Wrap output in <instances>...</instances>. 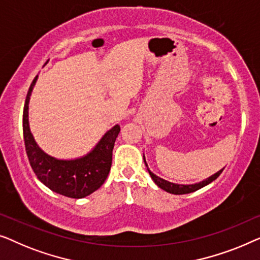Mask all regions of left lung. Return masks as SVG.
I'll return each mask as SVG.
<instances>
[{"label": "left lung", "mask_w": 260, "mask_h": 260, "mask_svg": "<svg viewBox=\"0 0 260 260\" xmlns=\"http://www.w3.org/2000/svg\"><path fill=\"white\" fill-rule=\"evenodd\" d=\"M144 161H145V165L146 167H147V171L149 175H151L152 180L155 182L156 186L158 187H160L161 189H164V191H166L168 193H172V194H187V193H192V192H196L198 191V189L203 188L204 186H206L208 184H211L212 181L215 180L219 175H220V173L222 172V170L224 168H221L220 171H218L217 173L212 174L211 177H208L205 179V180L200 181V182H196V184H189V185H184V184H174V182H171V181H167L165 180V179L160 178L158 177V175L153 173V172H151V170L148 168V165L147 162H146V159H145V155H144Z\"/></svg>", "instance_id": "8db88e82"}]
</instances>
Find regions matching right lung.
Returning a JSON list of instances; mask_svg holds the SVG:
<instances>
[{
    "mask_svg": "<svg viewBox=\"0 0 260 260\" xmlns=\"http://www.w3.org/2000/svg\"><path fill=\"white\" fill-rule=\"evenodd\" d=\"M48 63V61L45 64ZM39 75L29 87L23 109V138L29 162L36 177L53 192L81 199L92 194L104 184L112 166L114 142L120 126L108 129L87 154L74 159H58L49 155L38 145L29 126V101Z\"/></svg>",
    "mask_w": 260,
    "mask_h": 260,
    "instance_id": "right-lung-1",
    "label": "right lung"
}]
</instances>
